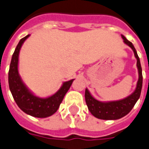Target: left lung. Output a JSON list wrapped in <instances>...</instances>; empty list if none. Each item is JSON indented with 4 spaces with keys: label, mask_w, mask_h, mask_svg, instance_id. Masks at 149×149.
<instances>
[{
    "label": "left lung",
    "mask_w": 149,
    "mask_h": 149,
    "mask_svg": "<svg viewBox=\"0 0 149 149\" xmlns=\"http://www.w3.org/2000/svg\"><path fill=\"white\" fill-rule=\"evenodd\" d=\"M124 39L125 44L132 48L134 52V56L137 58V66L139 69V78L138 84H137L136 90L129 97L120 100L118 101L107 102L103 103L97 100L91 95V93L87 89L85 91V100H86V105L88 107L89 111L94 117L103 119V120H116L119 119L125 116L132 111L134 107V104H136L137 100H139L141 95V87H142V71H141L140 59L137 54L136 49H134V45L131 42L127 40L124 36H121Z\"/></svg>",
    "instance_id": "1"
}]
</instances>
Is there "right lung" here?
Returning <instances> with one entry per match:
<instances>
[{
    "instance_id": "add662e5",
    "label": "right lung",
    "mask_w": 149,
    "mask_h": 149,
    "mask_svg": "<svg viewBox=\"0 0 149 149\" xmlns=\"http://www.w3.org/2000/svg\"><path fill=\"white\" fill-rule=\"evenodd\" d=\"M29 35L22 38L13 53L8 72V84L15 101L24 113L36 118H47L56 113L69 91L73 79L65 82L60 90L48 98H38L34 96L22 83L17 72L20 49Z\"/></svg>"
}]
</instances>
